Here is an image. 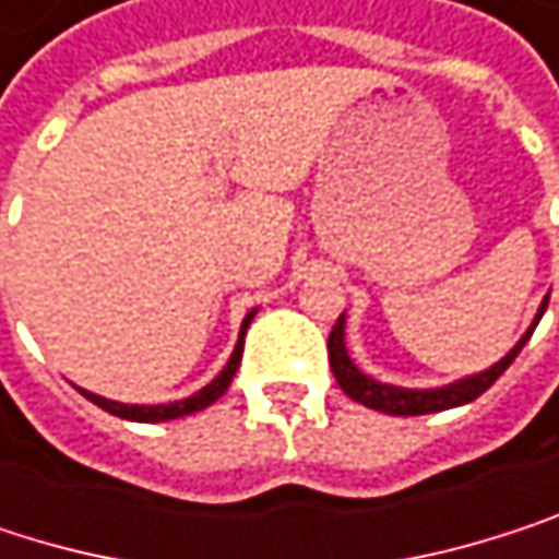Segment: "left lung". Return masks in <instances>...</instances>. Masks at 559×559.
Instances as JSON below:
<instances>
[{
    "label": "left lung",
    "instance_id": "8db88e82",
    "mask_svg": "<svg viewBox=\"0 0 559 559\" xmlns=\"http://www.w3.org/2000/svg\"><path fill=\"white\" fill-rule=\"evenodd\" d=\"M547 301H550V295L544 298L537 321L544 318ZM537 321L531 324V331L518 341V347H514L501 364H495L491 370H485V373H478V377H468V380H459V383H452V386H442V390H400V386H386V383H377V380H370L367 373H360V370L354 367V360L347 357V347H344V314L337 318V324H334V331H331V337H328V357H331V370H334L341 390H344L354 403H364L367 409L390 413V416H426V413H442V409L465 406V403L478 400V396H481V393H485V390L514 364V357L521 354V347L531 341Z\"/></svg>",
    "mask_w": 559,
    "mask_h": 559
}]
</instances>
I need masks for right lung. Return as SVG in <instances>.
I'll use <instances>...</instances> for the list:
<instances>
[{"mask_svg":"<svg viewBox=\"0 0 559 559\" xmlns=\"http://www.w3.org/2000/svg\"><path fill=\"white\" fill-rule=\"evenodd\" d=\"M254 318V311L245 318V324H241V337H238V344H235V350H231V360L225 364V370L209 383V386H202L199 393H192L189 400H179V403H166V406H123V403H114V400H104V396H94V393H84L94 406H100L104 413H110V416H120V419H130V423H166V419H182V416H192V413H199V409H205V406H212L225 390H228V383H231V377H235V370H238V364H241V344H245V328H248V321Z\"/></svg>","mask_w":559,"mask_h":559,"instance_id":"1","label":"right lung"}]
</instances>
